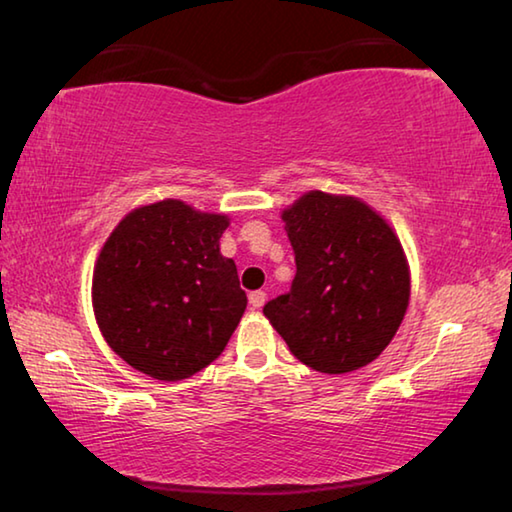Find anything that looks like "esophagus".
Returning a JSON list of instances; mask_svg holds the SVG:
<instances>
[{"label": "esophagus", "instance_id": "esophagus-1", "mask_svg": "<svg viewBox=\"0 0 512 512\" xmlns=\"http://www.w3.org/2000/svg\"><path fill=\"white\" fill-rule=\"evenodd\" d=\"M248 300H250V307H253V309L264 307V302H266V291H262V289H259V291H253V293H250V296H248Z\"/></svg>", "mask_w": 512, "mask_h": 512}]
</instances>
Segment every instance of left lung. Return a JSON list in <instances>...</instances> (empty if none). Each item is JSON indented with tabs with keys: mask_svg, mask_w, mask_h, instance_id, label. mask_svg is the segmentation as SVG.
Wrapping results in <instances>:
<instances>
[{
	"mask_svg": "<svg viewBox=\"0 0 512 512\" xmlns=\"http://www.w3.org/2000/svg\"><path fill=\"white\" fill-rule=\"evenodd\" d=\"M296 277L264 316L293 357L327 375L359 370L393 341L411 296L391 225L354 196L307 192L282 212Z\"/></svg>",
	"mask_w": 512,
	"mask_h": 512,
	"instance_id": "obj_1",
	"label": "left lung"
}]
</instances>
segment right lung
<instances>
[{
	"label": "right lung",
	"mask_w": 512,
	"mask_h": 512,
	"mask_svg": "<svg viewBox=\"0 0 512 512\" xmlns=\"http://www.w3.org/2000/svg\"><path fill=\"white\" fill-rule=\"evenodd\" d=\"M228 216L183 201L137 207L103 244L92 305L103 339L160 381L192 377L219 357L248 298L219 239Z\"/></svg>",
	"instance_id": "obj_1"
}]
</instances>
